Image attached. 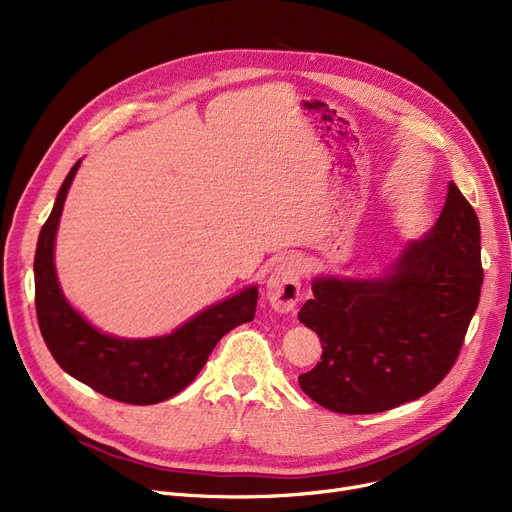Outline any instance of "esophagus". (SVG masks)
Returning a JSON list of instances; mask_svg holds the SVG:
<instances>
[{
	"label": "esophagus",
	"instance_id": "1",
	"mask_svg": "<svg viewBox=\"0 0 512 512\" xmlns=\"http://www.w3.org/2000/svg\"><path fill=\"white\" fill-rule=\"evenodd\" d=\"M265 292L278 313H290L301 301V263L294 257L282 259L267 276Z\"/></svg>",
	"mask_w": 512,
	"mask_h": 512
}]
</instances>
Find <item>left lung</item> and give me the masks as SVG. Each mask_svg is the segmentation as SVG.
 <instances>
[{"instance_id":"8db88e82","label":"left lung","mask_w":512,"mask_h":512,"mask_svg":"<svg viewBox=\"0 0 512 512\" xmlns=\"http://www.w3.org/2000/svg\"><path fill=\"white\" fill-rule=\"evenodd\" d=\"M481 282L477 213L450 182L434 228L384 276L313 280L299 321L324 353L299 375L303 392L334 413L369 415L434 390L459 357Z\"/></svg>"}]
</instances>
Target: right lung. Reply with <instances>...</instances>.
<instances>
[{
  "label": "right lung",
  "mask_w": 512,
  "mask_h": 512,
  "mask_svg": "<svg viewBox=\"0 0 512 512\" xmlns=\"http://www.w3.org/2000/svg\"><path fill=\"white\" fill-rule=\"evenodd\" d=\"M80 159L60 186L35 251V305L43 340L58 365L99 394L128 405H155L191 384L224 334L255 317L257 284L184 321L172 334L118 338L103 334L64 297L53 247Z\"/></svg>",
  "instance_id": "right-lung-1"
}]
</instances>
